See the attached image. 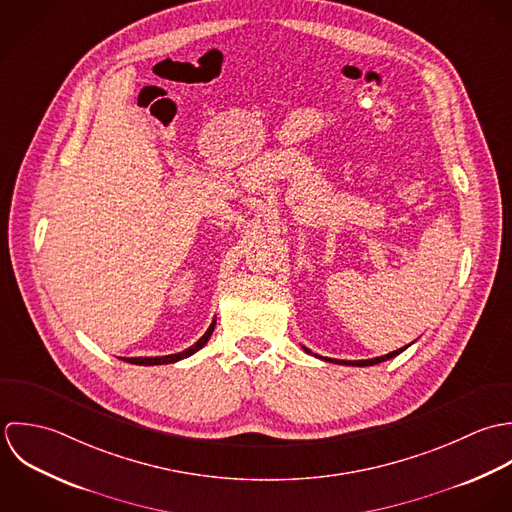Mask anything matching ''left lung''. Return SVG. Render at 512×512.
<instances>
[{"mask_svg":"<svg viewBox=\"0 0 512 512\" xmlns=\"http://www.w3.org/2000/svg\"><path fill=\"white\" fill-rule=\"evenodd\" d=\"M409 346V344H408ZM406 346V348H408ZM406 348H400V350H394V352H390V354H386V356H378V358H370V360H332V358H322V356H316V358H320V360H324V362H334V364H344V366H374V364H380V362H386V360H390V358H394V356H398V354H402ZM305 352L307 354H312L308 348H305Z\"/></svg>","mask_w":512,"mask_h":512,"instance_id":"obj_1","label":"left lung"}]
</instances>
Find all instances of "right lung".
<instances>
[{
    "label": "right lung",
    "instance_id": "1",
    "mask_svg": "<svg viewBox=\"0 0 512 512\" xmlns=\"http://www.w3.org/2000/svg\"><path fill=\"white\" fill-rule=\"evenodd\" d=\"M213 328H215V320L209 324V328L205 330L204 336H202L194 346L186 348L184 352L168 354V356H156V358H142V356H140V358H122V360L130 362V364H138V366H158V364H172V362H178V360H182V358H188V356L196 354L200 348H204L205 344H207V340H209V336H211V332H213Z\"/></svg>",
    "mask_w": 512,
    "mask_h": 512
}]
</instances>
